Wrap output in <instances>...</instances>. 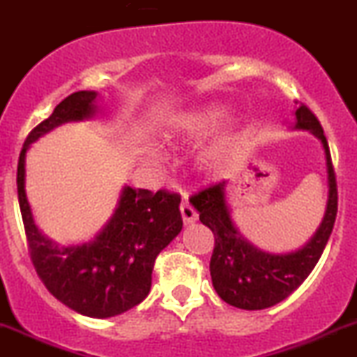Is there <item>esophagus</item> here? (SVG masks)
I'll return each mask as SVG.
<instances>
[{"mask_svg": "<svg viewBox=\"0 0 357 357\" xmlns=\"http://www.w3.org/2000/svg\"><path fill=\"white\" fill-rule=\"evenodd\" d=\"M179 209H181V216H183V222H185L186 225L188 224H194L195 220H197V211H195L194 208H192V204L188 202V199H183L181 206H179Z\"/></svg>", "mask_w": 357, "mask_h": 357, "instance_id": "34e87169", "label": "esophagus"}]
</instances>
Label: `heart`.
<instances>
[{
  "mask_svg": "<svg viewBox=\"0 0 357 357\" xmlns=\"http://www.w3.org/2000/svg\"><path fill=\"white\" fill-rule=\"evenodd\" d=\"M225 109L222 105H204V107L194 109V111H188L185 114H179L178 118H174L169 125L167 133L165 137L169 141H194L199 139L201 135L208 133L209 130L215 128L222 119L225 118ZM227 146L225 139H220L216 141L211 148L206 151V158H216L220 153L224 151V148Z\"/></svg>",
  "mask_w": 357,
  "mask_h": 357,
  "instance_id": "1",
  "label": "heart"
}]
</instances>
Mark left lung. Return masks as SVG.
I'll return each instance as SVG.
<instances>
[{"label": "left lung", "instance_id": "1", "mask_svg": "<svg viewBox=\"0 0 357 357\" xmlns=\"http://www.w3.org/2000/svg\"><path fill=\"white\" fill-rule=\"evenodd\" d=\"M294 116L292 128L308 130L321 141L328 169L324 218L301 248L289 254H269L243 238L232 222L227 204L225 190L229 181L211 185L190 199V204L197 209L199 220L215 234V248L209 262L213 287L220 298L236 308L264 310L289 298L315 268L335 225L338 192L324 130L314 112L303 103L296 109Z\"/></svg>", "mask_w": 357, "mask_h": 357}]
</instances>
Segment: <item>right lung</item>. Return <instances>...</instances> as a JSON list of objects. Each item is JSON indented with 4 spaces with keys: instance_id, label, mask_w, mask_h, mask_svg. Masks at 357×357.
Returning a JSON list of instances; mask_svg holds the SVG:
<instances>
[{
    "instance_id": "obj_1",
    "label": "right lung",
    "mask_w": 357,
    "mask_h": 357,
    "mask_svg": "<svg viewBox=\"0 0 357 357\" xmlns=\"http://www.w3.org/2000/svg\"><path fill=\"white\" fill-rule=\"evenodd\" d=\"M95 91H77L29 132L17 165V195L33 266L56 299L79 314L107 319L144 301L156 255L181 232V197L167 190L125 186L114 215L95 239L59 246L36 227L26 197V153L42 135L98 112Z\"/></svg>"
}]
</instances>
